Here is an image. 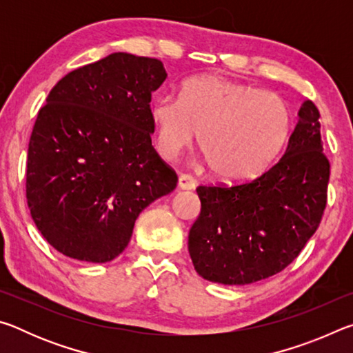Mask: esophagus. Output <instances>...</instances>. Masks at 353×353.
Wrapping results in <instances>:
<instances>
[{
    "label": "esophagus",
    "instance_id": "34e87169",
    "mask_svg": "<svg viewBox=\"0 0 353 353\" xmlns=\"http://www.w3.org/2000/svg\"><path fill=\"white\" fill-rule=\"evenodd\" d=\"M196 187V181L188 174L179 176V188L181 190H193Z\"/></svg>",
    "mask_w": 353,
    "mask_h": 353
}]
</instances>
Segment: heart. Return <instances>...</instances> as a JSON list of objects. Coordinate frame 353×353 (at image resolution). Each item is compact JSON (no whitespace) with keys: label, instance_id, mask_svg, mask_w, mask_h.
<instances>
[{"label":"heart","instance_id":"1","mask_svg":"<svg viewBox=\"0 0 353 353\" xmlns=\"http://www.w3.org/2000/svg\"><path fill=\"white\" fill-rule=\"evenodd\" d=\"M155 146L172 162L199 148L218 177L246 182L276 162L290 139L292 115L277 93L218 76L191 77L181 94H162L149 107Z\"/></svg>","mask_w":353,"mask_h":353}]
</instances>
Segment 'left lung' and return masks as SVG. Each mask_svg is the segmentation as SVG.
Wrapping results in <instances>:
<instances>
[{"instance_id": "obj_1", "label": "left lung", "mask_w": 353, "mask_h": 353, "mask_svg": "<svg viewBox=\"0 0 353 353\" xmlns=\"http://www.w3.org/2000/svg\"><path fill=\"white\" fill-rule=\"evenodd\" d=\"M319 110L305 101L283 157L254 181L196 188L201 213L188 252L210 282L248 285L283 271L313 236L327 205L330 162Z\"/></svg>"}]
</instances>
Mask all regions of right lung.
<instances>
[{
    "label": "right lung",
    "instance_id": "right-lung-1",
    "mask_svg": "<svg viewBox=\"0 0 353 353\" xmlns=\"http://www.w3.org/2000/svg\"><path fill=\"white\" fill-rule=\"evenodd\" d=\"M159 59L113 52L62 77L39 110L26 163V199L45 240L70 259L105 263L123 252L143 208L177 174L151 141Z\"/></svg>",
    "mask_w": 353,
    "mask_h": 353
}]
</instances>
